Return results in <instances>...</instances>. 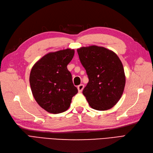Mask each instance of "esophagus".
I'll list each match as a JSON object with an SVG mask.
<instances>
[{
    "mask_svg": "<svg viewBox=\"0 0 153 153\" xmlns=\"http://www.w3.org/2000/svg\"><path fill=\"white\" fill-rule=\"evenodd\" d=\"M84 85H83V84H80V85H79L77 87L78 91V92H81L83 91V89H84Z\"/></svg>",
    "mask_w": 153,
    "mask_h": 153,
    "instance_id": "esophagus-1",
    "label": "esophagus"
}]
</instances>
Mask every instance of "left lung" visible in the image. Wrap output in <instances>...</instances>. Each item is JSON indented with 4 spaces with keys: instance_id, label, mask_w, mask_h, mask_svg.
Wrapping results in <instances>:
<instances>
[{
    "instance_id": "left-lung-1",
    "label": "left lung",
    "mask_w": 153,
    "mask_h": 153,
    "mask_svg": "<svg viewBox=\"0 0 153 153\" xmlns=\"http://www.w3.org/2000/svg\"><path fill=\"white\" fill-rule=\"evenodd\" d=\"M89 82L82 91L91 108L106 110L116 104L123 93L126 78L123 64L112 51L98 46L77 50Z\"/></svg>"
}]
</instances>
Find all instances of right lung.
Masks as SVG:
<instances>
[{
  "label": "right lung",
  "instance_id": "obj_1",
  "mask_svg": "<svg viewBox=\"0 0 153 153\" xmlns=\"http://www.w3.org/2000/svg\"><path fill=\"white\" fill-rule=\"evenodd\" d=\"M75 51L66 49L47 53L32 67L30 85L38 105L52 114L65 112L78 92L67 68Z\"/></svg>",
  "mask_w": 153,
  "mask_h": 153
}]
</instances>
